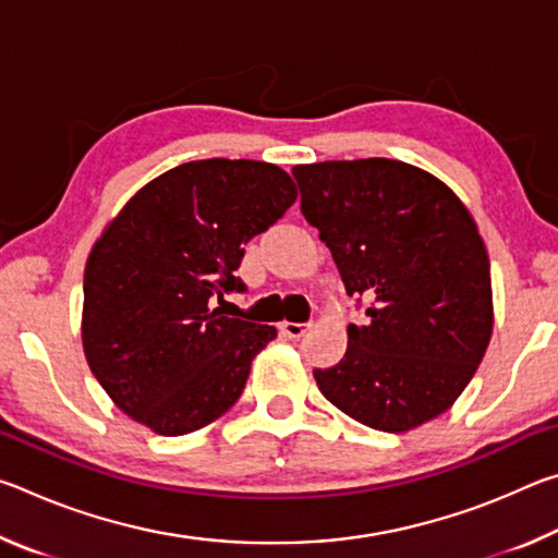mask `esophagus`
Returning <instances> with one entry per match:
<instances>
[{"label": "esophagus", "instance_id": "1", "mask_svg": "<svg viewBox=\"0 0 558 558\" xmlns=\"http://www.w3.org/2000/svg\"><path fill=\"white\" fill-rule=\"evenodd\" d=\"M310 327H313L310 323H282L280 332L290 339H300L310 332Z\"/></svg>", "mask_w": 558, "mask_h": 558}]
</instances>
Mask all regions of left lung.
Segmentation results:
<instances>
[{
	"mask_svg": "<svg viewBox=\"0 0 558 558\" xmlns=\"http://www.w3.org/2000/svg\"><path fill=\"white\" fill-rule=\"evenodd\" d=\"M300 211L319 231L366 323L315 369L327 401L364 426L403 433L456 403L493 337L489 258L450 189L399 159L292 167Z\"/></svg>",
	"mask_w": 558,
	"mask_h": 558,
	"instance_id": "obj_1",
	"label": "left lung"
}]
</instances>
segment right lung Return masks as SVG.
I'll return each mask as SVG.
<instances>
[{"instance_id": "1", "label": "right lung", "mask_w": 558, "mask_h": 558, "mask_svg": "<svg viewBox=\"0 0 558 558\" xmlns=\"http://www.w3.org/2000/svg\"><path fill=\"white\" fill-rule=\"evenodd\" d=\"M295 199L280 167L216 157L169 169L122 206L83 276V352L122 413L184 436L239 401L278 332L214 305L245 290L243 245Z\"/></svg>"}]
</instances>
